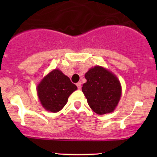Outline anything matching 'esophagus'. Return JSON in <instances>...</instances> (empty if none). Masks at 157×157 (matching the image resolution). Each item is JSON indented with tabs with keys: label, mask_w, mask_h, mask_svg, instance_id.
Wrapping results in <instances>:
<instances>
[{
	"label": "esophagus",
	"mask_w": 157,
	"mask_h": 157,
	"mask_svg": "<svg viewBox=\"0 0 157 157\" xmlns=\"http://www.w3.org/2000/svg\"><path fill=\"white\" fill-rule=\"evenodd\" d=\"M76 85H77V88H78V89H81V87H82V86H81V85H82V83H81L80 82H78Z\"/></svg>",
	"instance_id": "esophagus-1"
}]
</instances>
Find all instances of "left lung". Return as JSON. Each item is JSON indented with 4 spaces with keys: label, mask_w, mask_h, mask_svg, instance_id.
<instances>
[{
    "label": "left lung",
    "mask_w": 157,
    "mask_h": 157,
    "mask_svg": "<svg viewBox=\"0 0 157 157\" xmlns=\"http://www.w3.org/2000/svg\"><path fill=\"white\" fill-rule=\"evenodd\" d=\"M86 82L82 91L91 109L97 114L112 112L121 97V86L117 77L100 66H95L85 75Z\"/></svg>",
    "instance_id": "8db88e82"
}]
</instances>
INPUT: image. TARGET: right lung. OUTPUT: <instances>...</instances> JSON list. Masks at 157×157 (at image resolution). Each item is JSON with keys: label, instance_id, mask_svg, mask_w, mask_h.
I'll use <instances>...</instances> for the list:
<instances>
[{"label": "right lung", "instance_id": "1", "mask_svg": "<svg viewBox=\"0 0 157 157\" xmlns=\"http://www.w3.org/2000/svg\"><path fill=\"white\" fill-rule=\"evenodd\" d=\"M77 87L58 69L50 72L37 86V94L44 109L57 112L64 107L68 97Z\"/></svg>", "mask_w": 157, "mask_h": 157}]
</instances>
